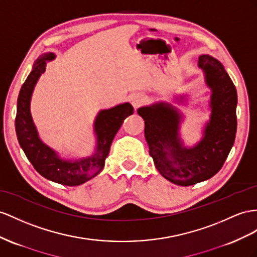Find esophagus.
<instances>
[{
	"label": "esophagus",
	"instance_id": "1",
	"mask_svg": "<svg viewBox=\"0 0 257 257\" xmlns=\"http://www.w3.org/2000/svg\"><path fill=\"white\" fill-rule=\"evenodd\" d=\"M144 100H146V97H144L143 94L137 93L133 97H131V103H133V105H134L135 107H139L140 105L144 102Z\"/></svg>",
	"mask_w": 257,
	"mask_h": 257
}]
</instances>
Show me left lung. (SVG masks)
I'll return each instance as SVG.
<instances>
[{"label":"left lung","instance_id":"1","mask_svg":"<svg viewBox=\"0 0 257 257\" xmlns=\"http://www.w3.org/2000/svg\"><path fill=\"white\" fill-rule=\"evenodd\" d=\"M212 89V116L204 138L192 149H186L178 137L180 114L165 103L138 109L146 123L144 136L155 167L167 180L179 186H192L219 172L231 150L236 133V90L223 66L208 55L197 62Z\"/></svg>","mask_w":257,"mask_h":257}]
</instances>
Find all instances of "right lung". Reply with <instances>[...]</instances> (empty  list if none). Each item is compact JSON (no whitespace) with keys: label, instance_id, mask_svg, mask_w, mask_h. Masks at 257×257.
Segmentation results:
<instances>
[{"label":"right lung","instance_id":"1","mask_svg":"<svg viewBox=\"0 0 257 257\" xmlns=\"http://www.w3.org/2000/svg\"><path fill=\"white\" fill-rule=\"evenodd\" d=\"M53 53L43 54L37 60L32 71L26 79L17 100L15 118L16 135L19 144L37 172L51 181L64 186H79L101 173L108 156L110 144L123 120L134 114L133 105L123 103L98 113L94 131L97 137L96 152L87 159L69 162L58 157L53 150L39 139L30 114V98L35 85L44 70L47 61L53 60Z\"/></svg>","mask_w":257,"mask_h":257}]
</instances>
